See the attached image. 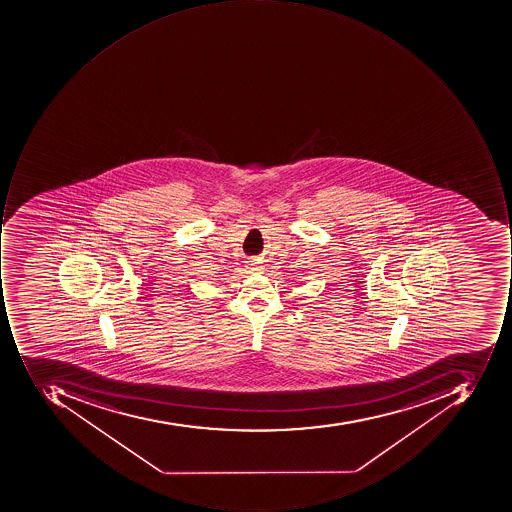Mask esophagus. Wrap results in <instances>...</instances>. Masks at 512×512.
I'll list each match as a JSON object with an SVG mask.
<instances>
[{"mask_svg":"<svg viewBox=\"0 0 512 512\" xmlns=\"http://www.w3.org/2000/svg\"><path fill=\"white\" fill-rule=\"evenodd\" d=\"M249 269H251L252 272L260 271V266H258L257 260H251L248 261Z\"/></svg>","mask_w":512,"mask_h":512,"instance_id":"esophagus-1","label":"esophagus"}]
</instances>
